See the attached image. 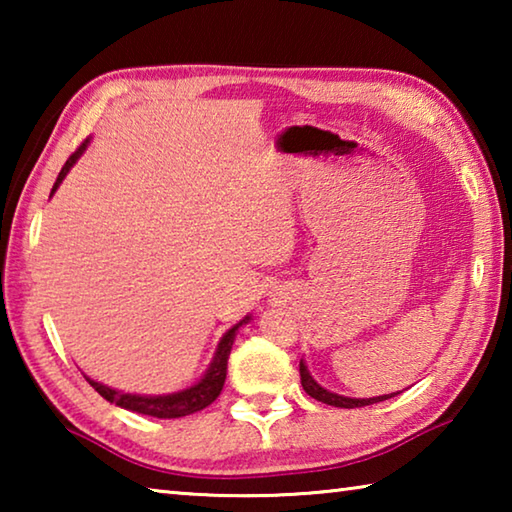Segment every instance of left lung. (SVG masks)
<instances>
[{"label":"left lung","instance_id":"left-lung-1","mask_svg":"<svg viewBox=\"0 0 512 512\" xmlns=\"http://www.w3.org/2000/svg\"><path fill=\"white\" fill-rule=\"evenodd\" d=\"M300 381H302V388H305L307 395L314 397V400L329 404V406H341V409H359V406H370V404H377V402H384V400H391L397 393L391 395H381V397H370V400H354V397H343V395H336V393H329L325 391L323 386H318L311 375L307 372V366L300 361Z\"/></svg>","mask_w":512,"mask_h":512}]
</instances>
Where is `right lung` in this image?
I'll return each mask as SVG.
<instances>
[{
  "label": "right lung",
  "instance_id": "add662e5",
  "mask_svg": "<svg viewBox=\"0 0 512 512\" xmlns=\"http://www.w3.org/2000/svg\"><path fill=\"white\" fill-rule=\"evenodd\" d=\"M85 144H88V140H85L79 149L69 155L65 167L58 173L51 194L56 192L60 180L67 176V171L76 162V158H79V155L85 151ZM244 323H248V316L241 320L239 325H244ZM239 325H235L225 332V336L219 343V348H216L210 370L205 372V377L198 381L196 386L187 388V391H180L173 395H160V397H142V395H131V393H119V391H115V388L99 384V381H92L88 377L85 379L90 381V386L103 397V400H108L110 404H117V406H121V409L135 411L142 415H153V418H183V415H192L196 411H203L205 406H210L216 397L221 395V388L225 384V372H228V357H230L232 343H235V332L239 329Z\"/></svg>",
  "mask_w": 512,
  "mask_h": 512
}]
</instances>
